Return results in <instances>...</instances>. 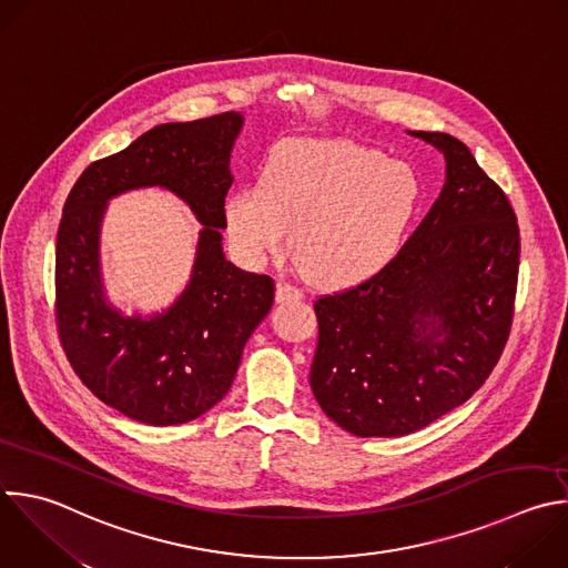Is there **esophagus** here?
Wrapping results in <instances>:
<instances>
[{
  "mask_svg": "<svg viewBox=\"0 0 568 568\" xmlns=\"http://www.w3.org/2000/svg\"><path fill=\"white\" fill-rule=\"evenodd\" d=\"M303 292L290 283H278L276 285V301L278 303H292V301H301Z\"/></svg>",
  "mask_w": 568,
  "mask_h": 568,
  "instance_id": "1",
  "label": "esophagus"
}]
</instances>
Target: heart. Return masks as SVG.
I'll return each mask as SVG.
<instances>
[{"instance_id": "heart-1", "label": "heart", "mask_w": 568, "mask_h": 568, "mask_svg": "<svg viewBox=\"0 0 568 568\" xmlns=\"http://www.w3.org/2000/svg\"><path fill=\"white\" fill-rule=\"evenodd\" d=\"M422 205L417 171L347 140H285L263 164L261 184L225 203L236 252L258 265L292 252L310 281L347 287L379 272L402 247Z\"/></svg>"}]
</instances>
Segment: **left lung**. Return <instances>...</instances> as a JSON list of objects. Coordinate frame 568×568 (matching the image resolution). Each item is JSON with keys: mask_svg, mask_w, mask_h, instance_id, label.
Here are the masks:
<instances>
[{"mask_svg": "<svg viewBox=\"0 0 568 568\" xmlns=\"http://www.w3.org/2000/svg\"><path fill=\"white\" fill-rule=\"evenodd\" d=\"M410 135L446 158L439 199L390 263L314 303L310 386L356 437H404L468 402L513 325L519 227L506 194L457 138Z\"/></svg>", "mask_w": 568, "mask_h": 568, "instance_id": "1", "label": "left lung"}]
</instances>
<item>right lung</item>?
<instances>
[{
  "label": "right lung",
  "instance_id": "obj_1",
  "mask_svg": "<svg viewBox=\"0 0 568 568\" xmlns=\"http://www.w3.org/2000/svg\"><path fill=\"white\" fill-rule=\"evenodd\" d=\"M241 126L234 111L160 124L91 162L64 203L55 245L58 334L82 384L129 419L175 426L214 408L274 303V281L239 270L221 243ZM140 185L169 187L206 227L190 285L151 320L124 317L105 303L97 252L108 199Z\"/></svg>",
  "mask_w": 568,
  "mask_h": 568
}]
</instances>
